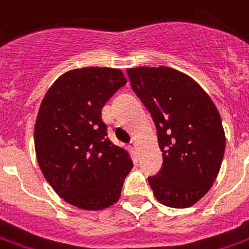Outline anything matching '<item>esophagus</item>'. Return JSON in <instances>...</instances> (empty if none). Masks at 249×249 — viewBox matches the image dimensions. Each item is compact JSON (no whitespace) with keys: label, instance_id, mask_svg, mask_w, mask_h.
<instances>
[{"label":"esophagus","instance_id":"34e87169","mask_svg":"<svg viewBox=\"0 0 249 249\" xmlns=\"http://www.w3.org/2000/svg\"><path fill=\"white\" fill-rule=\"evenodd\" d=\"M137 142H134V141H133L132 142V143H130V149H132V150H137Z\"/></svg>","mask_w":249,"mask_h":249}]
</instances>
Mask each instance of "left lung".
Masks as SVG:
<instances>
[{"instance_id": "obj_1", "label": "left lung", "mask_w": 249, "mask_h": 249, "mask_svg": "<svg viewBox=\"0 0 249 249\" xmlns=\"http://www.w3.org/2000/svg\"><path fill=\"white\" fill-rule=\"evenodd\" d=\"M130 86L151 113L163 166L149 184L170 208H189L213 187L225 154L221 115L202 87L167 66L126 69Z\"/></svg>"}]
</instances>
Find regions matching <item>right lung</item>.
Here are the masks:
<instances>
[{"mask_svg": "<svg viewBox=\"0 0 249 249\" xmlns=\"http://www.w3.org/2000/svg\"><path fill=\"white\" fill-rule=\"evenodd\" d=\"M126 85L113 68L66 71L47 91L36 117V159L49 185L68 204L102 210L119 201L130 170L128 150L107 138L100 112Z\"/></svg>", "mask_w": 249, "mask_h": 249, "instance_id": "1", "label": "right lung"}]
</instances>
